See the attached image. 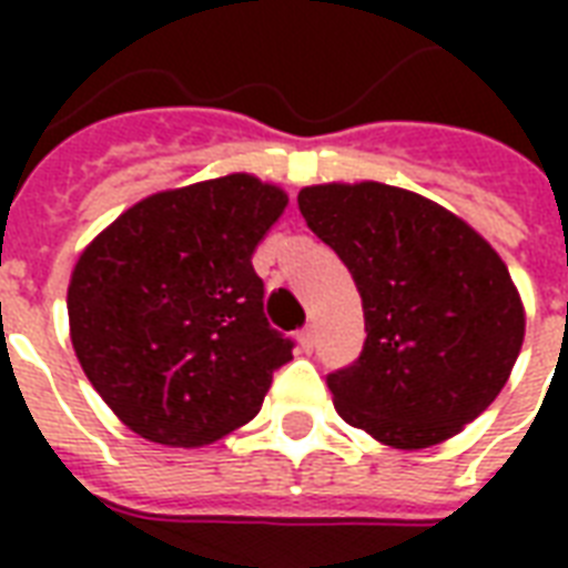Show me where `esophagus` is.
<instances>
[{
	"label": "esophagus",
	"mask_w": 568,
	"mask_h": 568,
	"mask_svg": "<svg viewBox=\"0 0 568 568\" xmlns=\"http://www.w3.org/2000/svg\"><path fill=\"white\" fill-rule=\"evenodd\" d=\"M297 345H301V351H306V354H310L312 347H315V329L303 327L301 333H297Z\"/></svg>",
	"instance_id": "34e87169"
}]
</instances>
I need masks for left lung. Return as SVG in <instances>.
I'll list each match as a JSON object with an SVG mask.
<instances>
[{"label":"left lung","instance_id":"left-lung-1","mask_svg":"<svg viewBox=\"0 0 568 568\" xmlns=\"http://www.w3.org/2000/svg\"><path fill=\"white\" fill-rule=\"evenodd\" d=\"M297 203L363 294V354L327 377L336 413L388 448L457 436L498 397L525 342L504 258L445 205L383 182L306 185Z\"/></svg>","mask_w":568,"mask_h":568}]
</instances>
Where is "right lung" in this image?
I'll return each instance as SVG.
<instances>
[{
	"mask_svg": "<svg viewBox=\"0 0 568 568\" xmlns=\"http://www.w3.org/2000/svg\"><path fill=\"white\" fill-rule=\"evenodd\" d=\"M285 205L274 182L226 173L144 196L82 250L70 342L141 439L200 448L262 409L292 342L267 324L250 256Z\"/></svg>",
	"mask_w": 568,
	"mask_h": 568,
	"instance_id": "add662e5",
	"label": "right lung"
}]
</instances>
